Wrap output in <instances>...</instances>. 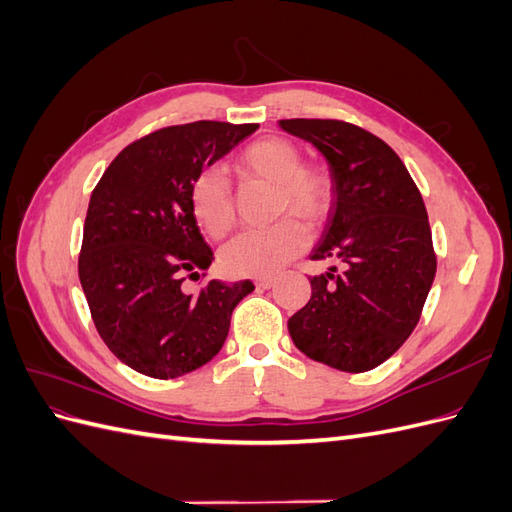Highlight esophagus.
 Wrapping results in <instances>:
<instances>
[{
	"instance_id": "esophagus-1",
	"label": "esophagus",
	"mask_w": 512,
	"mask_h": 512,
	"mask_svg": "<svg viewBox=\"0 0 512 512\" xmlns=\"http://www.w3.org/2000/svg\"><path fill=\"white\" fill-rule=\"evenodd\" d=\"M273 284H275L273 277H256V286H258V288H262V290L271 288Z\"/></svg>"
}]
</instances>
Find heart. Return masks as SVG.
Returning <instances> with one entry per match:
<instances>
[{
    "instance_id": "1",
    "label": "heart",
    "mask_w": 512,
    "mask_h": 512,
    "mask_svg": "<svg viewBox=\"0 0 512 512\" xmlns=\"http://www.w3.org/2000/svg\"><path fill=\"white\" fill-rule=\"evenodd\" d=\"M241 175L277 185V213L301 215L309 224L327 220L333 205V179L320 164L301 162V151L288 138L267 136L247 145L235 160ZM196 224L209 237L222 239L235 226V200L226 177L215 168L198 173L190 188ZM309 232L299 218H286L271 228L245 230L222 250V267L230 275H273L299 256Z\"/></svg>"
}]
</instances>
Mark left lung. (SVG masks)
<instances>
[{"mask_svg":"<svg viewBox=\"0 0 512 512\" xmlns=\"http://www.w3.org/2000/svg\"><path fill=\"white\" fill-rule=\"evenodd\" d=\"M329 162L333 205L312 260H339L309 277L312 299L288 320L294 346L348 374L395 354L421 318L436 277L423 196L382 138L337 119H282Z\"/></svg>","mask_w":512,"mask_h":512,"instance_id":"8db88e82","label":"left lung"}]
</instances>
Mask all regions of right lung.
<instances>
[{
	"instance_id": "obj_1",
	"label": "right lung",
	"mask_w": 512,
	"mask_h": 512,
	"mask_svg": "<svg viewBox=\"0 0 512 512\" xmlns=\"http://www.w3.org/2000/svg\"><path fill=\"white\" fill-rule=\"evenodd\" d=\"M256 130L224 121L156 130L123 149L91 192L79 280L104 344L138 374L168 380L209 363L232 309L254 290L250 280H211L188 294L183 282L213 260L192 215V181Z\"/></svg>"
}]
</instances>
